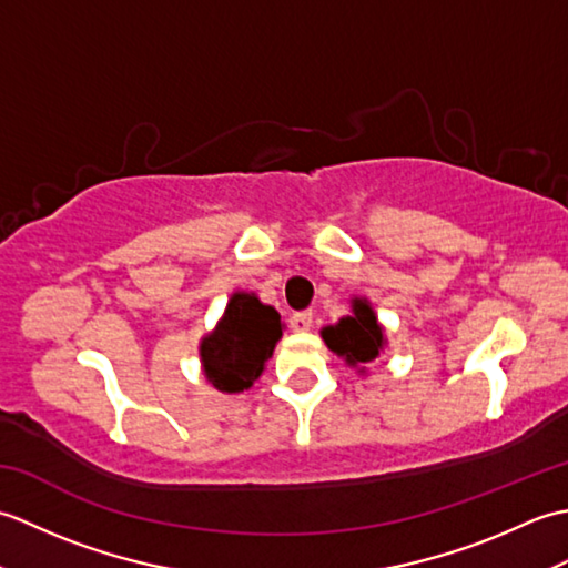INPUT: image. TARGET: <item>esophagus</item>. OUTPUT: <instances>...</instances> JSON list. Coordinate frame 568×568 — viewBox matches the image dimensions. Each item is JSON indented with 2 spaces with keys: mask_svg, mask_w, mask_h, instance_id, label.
I'll use <instances>...</instances> for the list:
<instances>
[{
  "mask_svg": "<svg viewBox=\"0 0 568 568\" xmlns=\"http://www.w3.org/2000/svg\"><path fill=\"white\" fill-rule=\"evenodd\" d=\"M293 332H307L312 327V312H295L291 317Z\"/></svg>",
  "mask_w": 568,
  "mask_h": 568,
  "instance_id": "obj_1",
  "label": "esophagus"
}]
</instances>
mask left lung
Returning a JSON list of instances; mask_svg holds the SVG:
<instances>
[{
  "label": "left lung",
  "instance_id": "obj_1",
  "mask_svg": "<svg viewBox=\"0 0 568 568\" xmlns=\"http://www.w3.org/2000/svg\"><path fill=\"white\" fill-rule=\"evenodd\" d=\"M322 339L348 366L364 373V366L378 358L385 346V332L366 297L352 300V315L322 329Z\"/></svg>",
  "mask_w": 568,
  "mask_h": 568
}]
</instances>
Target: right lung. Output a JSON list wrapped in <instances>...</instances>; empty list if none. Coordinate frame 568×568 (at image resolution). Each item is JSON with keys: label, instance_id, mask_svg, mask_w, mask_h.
<instances>
[{"label": "right lung", "instance_id": "1", "mask_svg": "<svg viewBox=\"0 0 568 568\" xmlns=\"http://www.w3.org/2000/svg\"><path fill=\"white\" fill-rule=\"evenodd\" d=\"M281 336L283 322L275 307L263 305L253 293H234L214 332L200 344L204 378L229 395L248 390Z\"/></svg>", "mask_w": 568, "mask_h": 568}]
</instances>
